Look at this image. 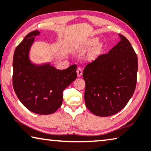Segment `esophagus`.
<instances>
[{
    "mask_svg": "<svg viewBox=\"0 0 151 151\" xmlns=\"http://www.w3.org/2000/svg\"><path fill=\"white\" fill-rule=\"evenodd\" d=\"M76 73H77L78 76H81L83 75V70L81 68H78L77 70H76Z\"/></svg>",
    "mask_w": 151,
    "mask_h": 151,
    "instance_id": "1",
    "label": "esophagus"
}]
</instances>
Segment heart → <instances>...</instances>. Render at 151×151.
<instances>
[{"instance_id": "1", "label": "heart", "mask_w": 151, "mask_h": 151, "mask_svg": "<svg viewBox=\"0 0 151 151\" xmlns=\"http://www.w3.org/2000/svg\"><path fill=\"white\" fill-rule=\"evenodd\" d=\"M98 38H92V39H90V40H88V42H87V46H94L98 43Z\"/></svg>"}]
</instances>
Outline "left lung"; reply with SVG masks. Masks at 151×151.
<instances>
[{
  "mask_svg": "<svg viewBox=\"0 0 151 151\" xmlns=\"http://www.w3.org/2000/svg\"><path fill=\"white\" fill-rule=\"evenodd\" d=\"M120 41L107 54L89 63L83 72L86 105L93 114L107 117L122 110L135 92L137 57L128 40Z\"/></svg>",
  "mask_w": 151,
  "mask_h": 151,
  "instance_id": "obj_1",
  "label": "left lung"
}]
</instances>
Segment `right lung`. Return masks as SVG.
<instances>
[{
	"label": "right lung",
	"mask_w": 151,
	"mask_h": 151,
	"mask_svg": "<svg viewBox=\"0 0 151 151\" xmlns=\"http://www.w3.org/2000/svg\"><path fill=\"white\" fill-rule=\"evenodd\" d=\"M33 31L25 36L14 51L13 87L18 99L29 111L40 115L53 114L61 107L63 92L76 78V65L57 70L49 64L35 65L30 62L29 51L34 36Z\"/></svg>",
	"instance_id": "1"
}]
</instances>
